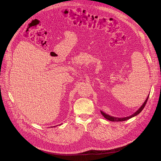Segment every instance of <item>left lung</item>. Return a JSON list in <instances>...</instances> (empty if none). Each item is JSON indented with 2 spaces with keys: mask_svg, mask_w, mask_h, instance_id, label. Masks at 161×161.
I'll return each instance as SVG.
<instances>
[{
  "mask_svg": "<svg viewBox=\"0 0 161 161\" xmlns=\"http://www.w3.org/2000/svg\"><path fill=\"white\" fill-rule=\"evenodd\" d=\"M149 95H150V94H149ZM149 95H148V96L147 97V98L146 101H145V103H144L143 104V105L140 107V108L138 110H137V111H136L133 114H132V115H130V116H129V117H124V118H117V117H113L109 116V115H108V114H106V113H104L103 112V111H101V114H103V116L106 119H107V120H109V121H112V122H122V121H125V120H129V119H130V118L136 116L137 114H138L139 113H141V111L143 109V108H145V105H146V104H147V103L148 99V97H149Z\"/></svg>",
  "mask_w": 161,
  "mask_h": 161,
  "instance_id": "left-lung-1",
  "label": "left lung"
}]
</instances>
